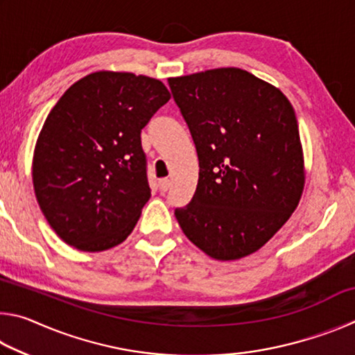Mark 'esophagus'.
<instances>
[{"label":"esophagus","mask_w":355,"mask_h":355,"mask_svg":"<svg viewBox=\"0 0 355 355\" xmlns=\"http://www.w3.org/2000/svg\"><path fill=\"white\" fill-rule=\"evenodd\" d=\"M169 188H171V180H167V178L159 180V191L161 192H166Z\"/></svg>","instance_id":"obj_1"}]
</instances>
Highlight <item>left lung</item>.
<instances>
[{
    "label": "left lung",
    "instance_id": "1",
    "mask_svg": "<svg viewBox=\"0 0 355 355\" xmlns=\"http://www.w3.org/2000/svg\"><path fill=\"white\" fill-rule=\"evenodd\" d=\"M199 156V182L175 218L216 260H238L271 239L296 209L304 156L290 101L249 71L227 67L169 78Z\"/></svg>",
    "mask_w": 355,
    "mask_h": 355
}]
</instances>
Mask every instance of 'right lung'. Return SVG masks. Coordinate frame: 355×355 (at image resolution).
Instances as JSON below:
<instances>
[{
  "label": "right lung",
  "mask_w": 355,
  "mask_h": 355,
  "mask_svg": "<svg viewBox=\"0 0 355 355\" xmlns=\"http://www.w3.org/2000/svg\"><path fill=\"white\" fill-rule=\"evenodd\" d=\"M171 94L159 80L95 71L48 114L33 159L42 213L58 236L84 252L127 239L150 199L141 130Z\"/></svg>",
  "instance_id": "1"
}]
</instances>
